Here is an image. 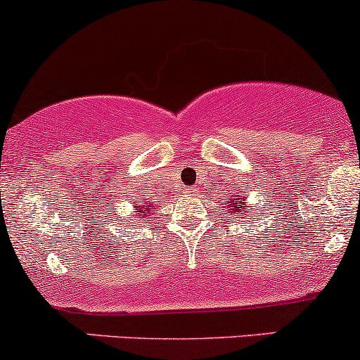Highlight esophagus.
I'll return each instance as SVG.
<instances>
[{
  "mask_svg": "<svg viewBox=\"0 0 360 360\" xmlns=\"http://www.w3.org/2000/svg\"><path fill=\"white\" fill-rule=\"evenodd\" d=\"M188 193H191V195H197V193H199V191H197L195 187H192V188H188Z\"/></svg>",
  "mask_w": 360,
  "mask_h": 360,
  "instance_id": "esophagus-1",
  "label": "esophagus"
}]
</instances>
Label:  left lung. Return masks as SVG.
Instances as JSON below:
<instances>
[{
    "instance_id": "left-lung-1",
    "label": "left lung",
    "mask_w": 360,
    "mask_h": 360,
    "mask_svg": "<svg viewBox=\"0 0 360 360\" xmlns=\"http://www.w3.org/2000/svg\"><path fill=\"white\" fill-rule=\"evenodd\" d=\"M243 200H245V197H238V195H231V199H229V202H228V205L231 209H229V212H231V216H234V214H238L240 212V209H238V205H240V207H243ZM234 207L235 209L233 210L232 207ZM250 211V209H248ZM246 219V217H245Z\"/></svg>"
}]
</instances>
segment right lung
Listing matches in <instances>:
<instances>
[{
    "label": "right lung",
    "mask_w": 360,
    "mask_h": 360,
    "mask_svg": "<svg viewBox=\"0 0 360 360\" xmlns=\"http://www.w3.org/2000/svg\"><path fill=\"white\" fill-rule=\"evenodd\" d=\"M136 207H137V211H139V212H144V216H148V214H149V207H148V205H143V202H139Z\"/></svg>",
    "instance_id": "obj_1"
}]
</instances>
